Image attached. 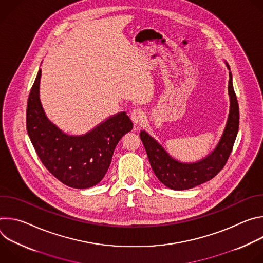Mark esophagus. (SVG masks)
<instances>
[{
    "instance_id": "34e87169",
    "label": "esophagus",
    "mask_w": 263,
    "mask_h": 263,
    "mask_svg": "<svg viewBox=\"0 0 263 263\" xmlns=\"http://www.w3.org/2000/svg\"><path fill=\"white\" fill-rule=\"evenodd\" d=\"M130 119H131V121H132L135 125L140 124V123H142V122L144 121V119H145L144 112H143L142 110H140V109H134V110L131 111Z\"/></svg>"
}]
</instances>
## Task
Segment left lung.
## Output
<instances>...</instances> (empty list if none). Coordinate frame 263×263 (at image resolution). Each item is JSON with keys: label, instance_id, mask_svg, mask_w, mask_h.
Returning <instances> with one entry per match:
<instances>
[{"label": "left lung", "instance_id": "left-lung-1", "mask_svg": "<svg viewBox=\"0 0 263 263\" xmlns=\"http://www.w3.org/2000/svg\"><path fill=\"white\" fill-rule=\"evenodd\" d=\"M228 69L230 66L226 62ZM228 93L230 109L226 127L213 151L205 158L192 163H185L173 158L166 149L144 130L140 131V139L144 145L149 164L158 180L174 191H184L211 180L226 164L236 139L239 126V107L229 71Z\"/></svg>", "mask_w": 263, "mask_h": 263}]
</instances>
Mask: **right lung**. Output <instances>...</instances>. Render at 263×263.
<instances>
[{"instance_id": "add662e5", "label": "right lung", "mask_w": 263, "mask_h": 263, "mask_svg": "<svg viewBox=\"0 0 263 263\" xmlns=\"http://www.w3.org/2000/svg\"><path fill=\"white\" fill-rule=\"evenodd\" d=\"M42 69L31 88L27 105V131L40 159L63 184L84 190L102 181L120 139L132 130L125 111L108 118L83 135H68L46 116L40 98Z\"/></svg>"}]
</instances>
